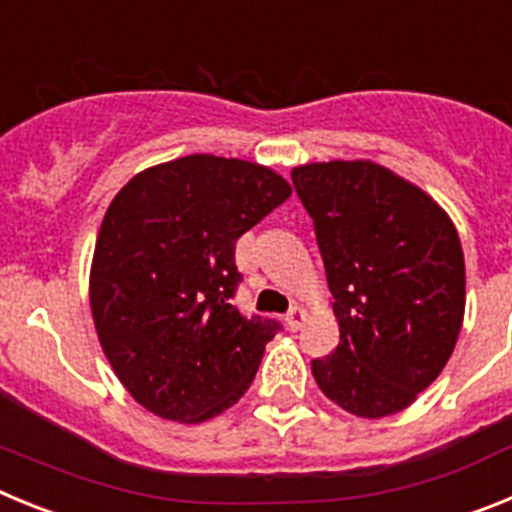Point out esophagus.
<instances>
[{"label": "esophagus", "mask_w": 512, "mask_h": 512, "mask_svg": "<svg viewBox=\"0 0 512 512\" xmlns=\"http://www.w3.org/2000/svg\"><path fill=\"white\" fill-rule=\"evenodd\" d=\"M284 323H287L289 330H300L302 323H305V310H302L300 305H295L292 310L287 312V318H284Z\"/></svg>", "instance_id": "34e87169"}]
</instances>
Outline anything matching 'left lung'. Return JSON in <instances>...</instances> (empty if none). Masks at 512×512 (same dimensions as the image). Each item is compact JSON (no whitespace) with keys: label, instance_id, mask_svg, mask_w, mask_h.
<instances>
[{"label":"left lung","instance_id":"8db88e82","mask_svg":"<svg viewBox=\"0 0 512 512\" xmlns=\"http://www.w3.org/2000/svg\"><path fill=\"white\" fill-rule=\"evenodd\" d=\"M292 184L341 330L312 377L346 413H400L454 354L467 302L459 233L431 194L374 161L295 166Z\"/></svg>","mask_w":512,"mask_h":512}]
</instances>
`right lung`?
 Instances as JSON below:
<instances>
[{
  "label": "right lung",
  "instance_id": "1",
  "mask_svg": "<svg viewBox=\"0 0 512 512\" xmlns=\"http://www.w3.org/2000/svg\"><path fill=\"white\" fill-rule=\"evenodd\" d=\"M289 194L269 166L194 153L140 171L110 202L89 305L117 379L153 415L205 423L251 387L279 323L230 305L235 241Z\"/></svg>",
  "mask_w": 512,
  "mask_h": 512
}]
</instances>
